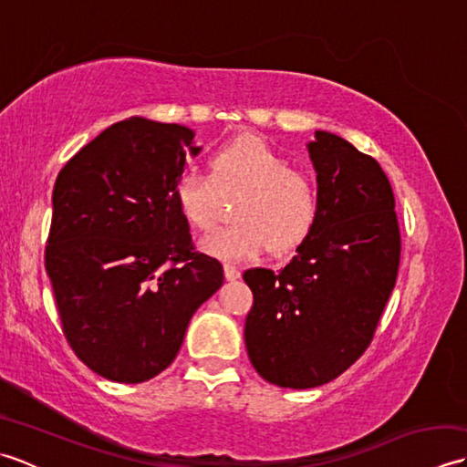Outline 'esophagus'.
I'll return each instance as SVG.
<instances>
[{
	"mask_svg": "<svg viewBox=\"0 0 467 467\" xmlns=\"http://www.w3.org/2000/svg\"><path fill=\"white\" fill-rule=\"evenodd\" d=\"M224 276H226V281H236L241 276V271L236 269L234 265H224Z\"/></svg>",
	"mask_w": 467,
	"mask_h": 467,
	"instance_id": "esophagus-1",
	"label": "esophagus"
}]
</instances>
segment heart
<instances>
[{
    "label": "heart",
    "mask_w": 467,
    "mask_h": 467,
    "mask_svg": "<svg viewBox=\"0 0 467 467\" xmlns=\"http://www.w3.org/2000/svg\"><path fill=\"white\" fill-rule=\"evenodd\" d=\"M234 206L239 223L202 241V251L223 261L254 259L265 251L283 254L305 241L317 216V188L311 176L289 166L269 142L241 136L213 152L208 176L188 172L174 186L178 213L201 233L221 216V194L243 192Z\"/></svg>",
    "instance_id": "heart-1"
}]
</instances>
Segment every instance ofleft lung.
<instances>
[{"mask_svg":"<svg viewBox=\"0 0 467 467\" xmlns=\"http://www.w3.org/2000/svg\"><path fill=\"white\" fill-rule=\"evenodd\" d=\"M317 216L281 273L243 275L254 303L244 343L265 381L309 389L333 381L369 347L398 279L401 239L391 184L375 158L315 130Z\"/></svg>","mask_w":467,"mask_h":467,"instance_id":"1","label":"left lung"}]
</instances>
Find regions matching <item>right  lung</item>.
<instances>
[{
  "label": "right lung",
  "instance_id": "add662e5",
  "mask_svg": "<svg viewBox=\"0 0 467 467\" xmlns=\"http://www.w3.org/2000/svg\"><path fill=\"white\" fill-rule=\"evenodd\" d=\"M201 150L191 128L132 116L56 178L46 271L67 343L106 379L164 371L223 286V265L192 249L172 196L186 156Z\"/></svg>",
  "mask_w": 467,
  "mask_h": 467
}]
</instances>
